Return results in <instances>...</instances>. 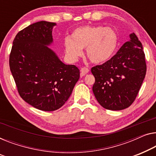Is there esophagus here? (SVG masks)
<instances>
[{
    "label": "esophagus",
    "mask_w": 156,
    "mask_h": 156,
    "mask_svg": "<svg viewBox=\"0 0 156 156\" xmlns=\"http://www.w3.org/2000/svg\"><path fill=\"white\" fill-rule=\"evenodd\" d=\"M89 72V69L87 67H83L80 69V75L83 76H85V74H87Z\"/></svg>",
    "instance_id": "1"
}]
</instances>
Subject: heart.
I'll return each mask as SVG.
<instances>
[{"label": "heart", "mask_w": 156, "mask_h": 156, "mask_svg": "<svg viewBox=\"0 0 156 156\" xmlns=\"http://www.w3.org/2000/svg\"><path fill=\"white\" fill-rule=\"evenodd\" d=\"M118 42V34L112 28L85 25L74 30L71 38H65L63 44L69 61H77L82 56V49L85 48L86 56L91 62L101 63L112 56Z\"/></svg>", "instance_id": "obj_1"}]
</instances>
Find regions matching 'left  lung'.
Instances as JSON below:
<instances>
[{
	"mask_svg": "<svg viewBox=\"0 0 156 156\" xmlns=\"http://www.w3.org/2000/svg\"><path fill=\"white\" fill-rule=\"evenodd\" d=\"M115 56L91 69L95 81L93 91L101 106L122 110L132 105L146 73L143 46L134 33Z\"/></svg>",
	"mask_w": 156,
	"mask_h": 156,
	"instance_id": "obj_1",
	"label": "left lung"
}]
</instances>
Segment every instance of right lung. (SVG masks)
Listing matches in <instances>:
<instances>
[{"mask_svg":"<svg viewBox=\"0 0 156 156\" xmlns=\"http://www.w3.org/2000/svg\"><path fill=\"white\" fill-rule=\"evenodd\" d=\"M56 24L40 21L16 34L9 57L10 69L20 97L42 111L56 110L71 96L80 70L66 65L48 48Z\"/></svg>","mask_w":156,"mask_h":156,"instance_id":"1","label":"right lung"}]
</instances>
